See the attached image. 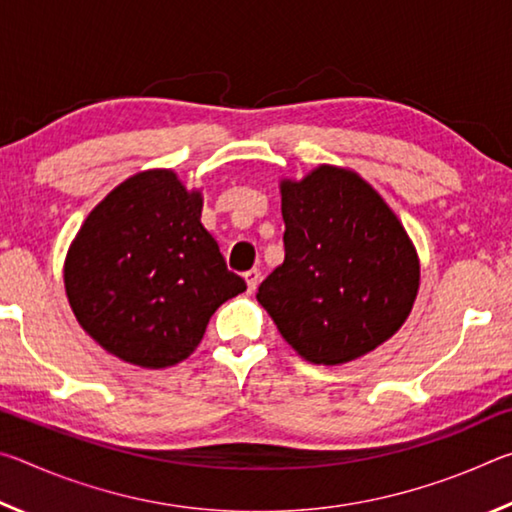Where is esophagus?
Wrapping results in <instances>:
<instances>
[{
  "label": "esophagus",
  "mask_w": 512,
  "mask_h": 512,
  "mask_svg": "<svg viewBox=\"0 0 512 512\" xmlns=\"http://www.w3.org/2000/svg\"><path fill=\"white\" fill-rule=\"evenodd\" d=\"M244 280H246L248 291L253 293V291L259 287V282H262V273H259L257 268H253V271H246V273H244Z\"/></svg>",
  "instance_id": "34e87169"
}]
</instances>
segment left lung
<instances>
[{"label": "left lung", "mask_w": 512, "mask_h": 512, "mask_svg": "<svg viewBox=\"0 0 512 512\" xmlns=\"http://www.w3.org/2000/svg\"><path fill=\"white\" fill-rule=\"evenodd\" d=\"M280 194L284 262L259 284V305L316 366L379 348L420 289V257L402 221L357 171L336 164L282 178Z\"/></svg>", "instance_id": "left-lung-1"}]
</instances>
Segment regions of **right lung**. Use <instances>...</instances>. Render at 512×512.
<instances>
[{
  "instance_id": "add662e5",
  "label": "right lung",
  "mask_w": 512,
  "mask_h": 512,
  "mask_svg": "<svg viewBox=\"0 0 512 512\" xmlns=\"http://www.w3.org/2000/svg\"><path fill=\"white\" fill-rule=\"evenodd\" d=\"M201 212V189H187L173 169H146L112 189L69 244V307L117 359L176 366L203 341L214 311L246 291Z\"/></svg>"
}]
</instances>
